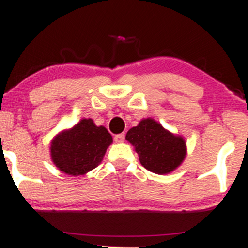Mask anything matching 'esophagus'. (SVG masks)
<instances>
[{
  "mask_svg": "<svg viewBox=\"0 0 248 248\" xmlns=\"http://www.w3.org/2000/svg\"><path fill=\"white\" fill-rule=\"evenodd\" d=\"M124 140H125L124 134H119V135L114 136V140L116 143H122V141H124Z\"/></svg>",
  "mask_w": 248,
  "mask_h": 248,
  "instance_id": "esophagus-1",
  "label": "esophagus"
}]
</instances>
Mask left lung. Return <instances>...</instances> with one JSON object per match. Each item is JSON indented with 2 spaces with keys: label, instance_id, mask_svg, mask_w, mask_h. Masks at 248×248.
<instances>
[{
  "label": "left lung",
  "instance_id": "1",
  "mask_svg": "<svg viewBox=\"0 0 248 248\" xmlns=\"http://www.w3.org/2000/svg\"><path fill=\"white\" fill-rule=\"evenodd\" d=\"M125 139L135 147L140 164L157 174L173 171L186 154L185 140L153 119L141 120L137 126L129 129Z\"/></svg>",
  "mask_w": 248,
  "mask_h": 248
}]
</instances>
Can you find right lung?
Returning a JSON list of instances; mask_svg holds the SVG:
<instances>
[{
	"label": "right lung",
	"instance_id": "1",
	"mask_svg": "<svg viewBox=\"0 0 248 248\" xmlns=\"http://www.w3.org/2000/svg\"><path fill=\"white\" fill-rule=\"evenodd\" d=\"M111 134L91 119L81 120L71 129L51 140V159L57 168L70 176H80L99 166L112 144Z\"/></svg>",
	"mask_w": 248,
	"mask_h": 248
}]
</instances>
